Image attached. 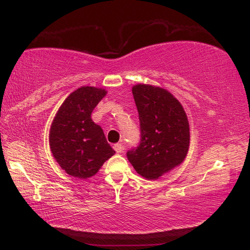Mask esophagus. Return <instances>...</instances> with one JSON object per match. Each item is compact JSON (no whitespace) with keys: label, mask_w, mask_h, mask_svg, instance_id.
Listing matches in <instances>:
<instances>
[{"label":"esophagus","mask_w":250,"mask_h":250,"mask_svg":"<svg viewBox=\"0 0 250 250\" xmlns=\"http://www.w3.org/2000/svg\"><path fill=\"white\" fill-rule=\"evenodd\" d=\"M113 149L117 152V153H121L122 149H124V146L121 145V143H116L115 146H113Z\"/></svg>","instance_id":"34e87169"}]
</instances>
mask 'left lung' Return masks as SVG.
Masks as SVG:
<instances>
[{
    "mask_svg": "<svg viewBox=\"0 0 250 250\" xmlns=\"http://www.w3.org/2000/svg\"><path fill=\"white\" fill-rule=\"evenodd\" d=\"M141 139L126 158L138 174L156 180L183 162L189 146V125L183 107L171 92L151 84L132 87Z\"/></svg>",
    "mask_w": 250,
    "mask_h": 250,
    "instance_id": "1",
    "label": "left lung"
}]
</instances>
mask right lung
<instances>
[{"instance_id": "add662e5", "label": "right lung", "mask_w": 250, "mask_h": 250, "mask_svg": "<svg viewBox=\"0 0 250 250\" xmlns=\"http://www.w3.org/2000/svg\"><path fill=\"white\" fill-rule=\"evenodd\" d=\"M107 91L83 86L67 97L59 107L49 131V146L62 170L78 179H88L116 153L91 113Z\"/></svg>"}]
</instances>
